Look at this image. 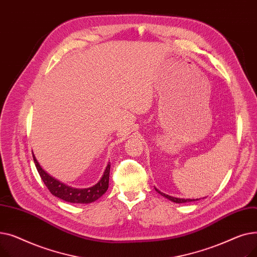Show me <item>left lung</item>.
I'll return each instance as SVG.
<instances>
[{
    "label": "left lung",
    "mask_w": 257,
    "mask_h": 257,
    "mask_svg": "<svg viewBox=\"0 0 257 257\" xmlns=\"http://www.w3.org/2000/svg\"><path fill=\"white\" fill-rule=\"evenodd\" d=\"M155 191L160 194L161 196H164L165 198L171 200L172 202H175V203H186V202H192V201H198L199 199H181V198H175V197H172V196H169L165 193H161L159 190H157V188L155 187Z\"/></svg>",
    "instance_id": "1"
}]
</instances>
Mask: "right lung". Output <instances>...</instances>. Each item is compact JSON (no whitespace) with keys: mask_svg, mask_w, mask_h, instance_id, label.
I'll use <instances>...</instances> for the list:
<instances>
[{"mask_svg":"<svg viewBox=\"0 0 257 257\" xmlns=\"http://www.w3.org/2000/svg\"><path fill=\"white\" fill-rule=\"evenodd\" d=\"M33 160L35 167L42 177L44 183L48 187V190L51 192L53 196H55L61 200H64L70 203H81L87 204L91 203L102 197L108 188V183H109V173H110V163H108L103 176L99 180L98 183L87 187V188H75L72 186L66 185L59 180L55 179L40 167L37 159L33 154Z\"/></svg>","mask_w":257,"mask_h":257,"instance_id":"add662e5","label":"right lung"}]
</instances>
